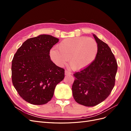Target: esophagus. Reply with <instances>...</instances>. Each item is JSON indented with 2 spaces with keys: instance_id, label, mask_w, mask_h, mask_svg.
I'll list each match as a JSON object with an SVG mask.
<instances>
[{
  "instance_id": "esophagus-1",
  "label": "esophagus",
  "mask_w": 131,
  "mask_h": 131,
  "mask_svg": "<svg viewBox=\"0 0 131 131\" xmlns=\"http://www.w3.org/2000/svg\"><path fill=\"white\" fill-rule=\"evenodd\" d=\"M71 74V72L69 70H65V75H70Z\"/></svg>"
}]
</instances>
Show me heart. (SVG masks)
I'll return each mask as SVG.
<instances>
[{
	"label": "heart",
	"mask_w": 131,
	"mask_h": 131,
	"mask_svg": "<svg viewBox=\"0 0 131 131\" xmlns=\"http://www.w3.org/2000/svg\"><path fill=\"white\" fill-rule=\"evenodd\" d=\"M58 49L50 51L52 61L62 66L70 59L71 67L75 70L84 69L91 64L98 52L96 41L85 37L64 39L59 43Z\"/></svg>",
	"instance_id": "heart-1"
}]
</instances>
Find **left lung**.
I'll return each instance as SVG.
<instances>
[{"label": "left lung", "mask_w": 131, "mask_h": 131, "mask_svg": "<svg viewBox=\"0 0 131 131\" xmlns=\"http://www.w3.org/2000/svg\"><path fill=\"white\" fill-rule=\"evenodd\" d=\"M98 45L94 61L74 74L73 96L78 103L93 106L109 96L115 83L117 64L110 47L93 34Z\"/></svg>", "instance_id": "obj_1"}]
</instances>
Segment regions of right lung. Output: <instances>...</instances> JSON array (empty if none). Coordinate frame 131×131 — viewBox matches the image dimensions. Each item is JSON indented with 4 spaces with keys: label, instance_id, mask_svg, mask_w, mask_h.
Masks as SVG:
<instances>
[{
    "label": "right lung",
    "instance_id": "1",
    "mask_svg": "<svg viewBox=\"0 0 131 131\" xmlns=\"http://www.w3.org/2000/svg\"><path fill=\"white\" fill-rule=\"evenodd\" d=\"M59 39L43 34L22 43L12 61V82L20 97L34 105L50 101L64 69L51 60L50 51Z\"/></svg>",
    "mask_w": 131,
    "mask_h": 131
}]
</instances>
